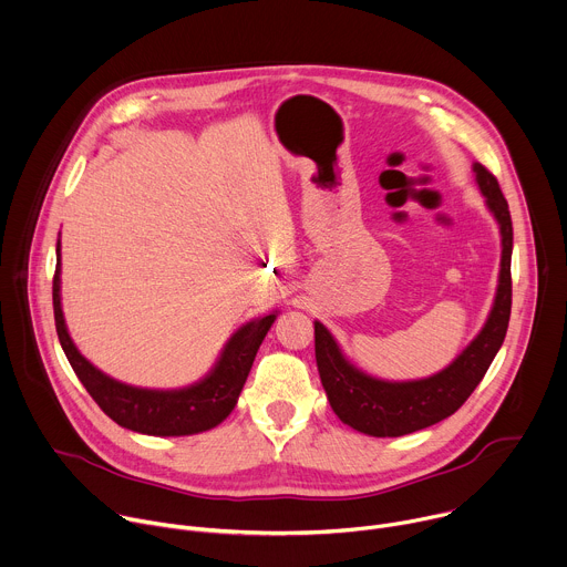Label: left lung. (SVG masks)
Wrapping results in <instances>:
<instances>
[{
	"label": "left lung",
	"mask_w": 567,
	"mask_h": 567,
	"mask_svg": "<svg viewBox=\"0 0 567 567\" xmlns=\"http://www.w3.org/2000/svg\"><path fill=\"white\" fill-rule=\"evenodd\" d=\"M485 203L501 225V280L492 313L472 344L441 373L412 383H385L351 367L331 333L316 322V364L320 383L336 416L369 436H405L452 416L483 381L501 349L512 311V218L498 179L483 164H474Z\"/></svg>",
	"instance_id": "left-lung-1"
}]
</instances>
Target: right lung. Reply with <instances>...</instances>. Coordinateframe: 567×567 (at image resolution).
Returning a JSON list of instances; mask_svg holds the SVG:
<instances>
[{"label":"right lung","instance_id":"1","mask_svg":"<svg viewBox=\"0 0 567 567\" xmlns=\"http://www.w3.org/2000/svg\"><path fill=\"white\" fill-rule=\"evenodd\" d=\"M53 311L62 349L91 399L117 425L151 436H186L220 425L236 408L258 347L276 320V313H269L238 329L227 342L220 362L203 383L179 392H153L109 379L75 349L60 305V243L53 276Z\"/></svg>","mask_w":567,"mask_h":567}]
</instances>
